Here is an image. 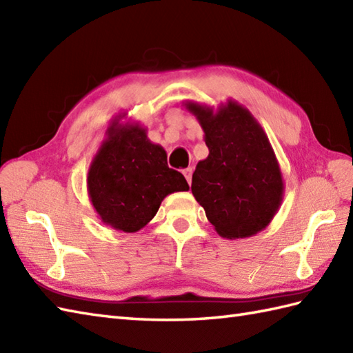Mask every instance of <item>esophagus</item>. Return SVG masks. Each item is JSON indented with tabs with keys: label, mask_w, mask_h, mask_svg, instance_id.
Returning <instances> with one entry per match:
<instances>
[{
	"label": "esophagus",
	"mask_w": 353,
	"mask_h": 353,
	"mask_svg": "<svg viewBox=\"0 0 353 353\" xmlns=\"http://www.w3.org/2000/svg\"><path fill=\"white\" fill-rule=\"evenodd\" d=\"M182 172H183V176H185L186 181H188V183L191 185V181H192V168H186V170H183Z\"/></svg>",
	"instance_id": "34e87169"
}]
</instances>
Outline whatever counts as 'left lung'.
<instances>
[{"instance_id": "1", "label": "left lung", "mask_w": 353, "mask_h": 353, "mask_svg": "<svg viewBox=\"0 0 353 353\" xmlns=\"http://www.w3.org/2000/svg\"><path fill=\"white\" fill-rule=\"evenodd\" d=\"M209 148L192 174L191 191L216 234L249 238L264 230L283 199V179L273 147L249 109L228 100L214 110L185 101Z\"/></svg>"}]
</instances>
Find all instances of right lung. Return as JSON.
<instances>
[{
    "label": "right lung",
    "instance_id": "right-lung-1",
    "mask_svg": "<svg viewBox=\"0 0 353 353\" xmlns=\"http://www.w3.org/2000/svg\"><path fill=\"white\" fill-rule=\"evenodd\" d=\"M112 119L99 152L89 165L88 196L106 226L127 234L153 220L162 200L188 191L182 172L167 163V152L147 138L138 123Z\"/></svg>",
    "mask_w": 353,
    "mask_h": 353
}]
</instances>
